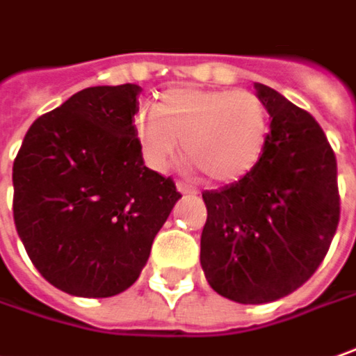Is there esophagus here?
I'll return each instance as SVG.
<instances>
[{
    "mask_svg": "<svg viewBox=\"0 0 356 356\" xmlns=\"http://www.w3.org/2000/svg\"><path fill=\"white\" fill-rule=\"evenodd\" d=\"M176 188H178V192H180V194H184V195H188V194L195 195V194H197V190H195L194 186H188V184H184V182L176 184Z\"/></svg>",
    "mask_w": 356,
    "mask_h": 356,
    "instance_id": "1",
    "label": "esophagus"
}]
</instances>
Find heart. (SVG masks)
Instances as JSON below:
<instances>
[{"label":"heart","instance_id":"heart-1","mask_svg":"<svg viewBox=\"0 0 356 356\" xmlns=\"http://www.w3.org/2000/svg\"><path fill=\"white\" fill-rule=\"evenodd\" d=\"M140 154L152 170H164L180 147L209 180L229 184L249 174L262 156L268 113L247 90L176 88L161 106L143 104L133 115Z\"/></svg>","mask_w":356,"mask_h":356}]
</instances>
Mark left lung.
<instances>
[{"label":"left lung","instance_id":"obj_1","mask_svg":"<svg viewBox=\"0 0 356 356\" xmlns=\"http://www.w3.org/2000/svg\"><path fill=\"white\" fill-rule=\"evenodd\" d=\"M254 88L270 115L262 156L241 180L202 194V268L239 304H268L307 282L341 213L337 161L319 123L273 88Z\"/></svg>","mask_w":356,"mask_h":356}]
</instances>
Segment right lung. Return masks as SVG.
Instances as JSON below:
<instances>
[{"mask_svg":"<svg viewBox=\"0 0 356 356\" xmlns=\"http://www.w3.org/2000/svg\"><path fill=\"white\" fill-rule=\"evenodd\" d=\"M140 86H95L40 115L13 162V219L29 259L66 294L125 292L182 197L145 166Z\"/></svg>","mask_w":356,"mask_h":356,"instance_id":"obj_1","label":"right lung"}]
</instances>
